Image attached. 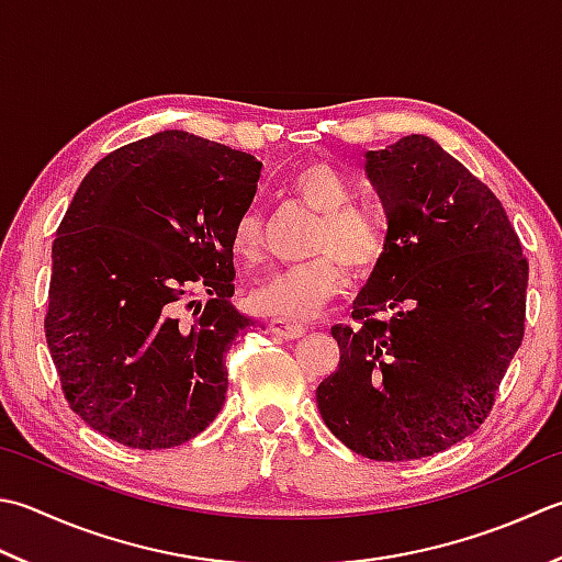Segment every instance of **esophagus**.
I'll use <instances>...</instances> for the list:
<instances>
[{
	"label": "esophagus",
	"mask_w": 562,
	"mask_h": 562,
	"mask_svg": "<svg viewBox=\"0 0 562 562\" xmlns=\"http://www.w3.org/2000/svg\"><path fill=\"white\" fill-rule=\"evenodd\" d=\"M270 334L292 340V338H302L306 334V328L302 324L288 322V318H272V322H270Z\"/></svg>",
	"instance_id": "34e87169"
}]
</instances>
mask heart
Masks as SVG:
<instances>
[{
    "instance_id": "heart-1",
    "label": "heart",
    "mask_w": 562,
    "mask_h": 562,
    "mask_svg": "<svg viewBox=\"0 0 562 562\" xmlns=\"http://www.w3.org/2000/svg\"><path fill=\"white\" fill-rule=\"evenodd\" d=\"M292 192L300 200L322 214V226L316 231L314 252L316 258L302 266L268 272L250 290V304L256 312L304 322L316 314L344 284L340 266L353 274H368L380 266L387 248L382 218L368 206L353 202V184L344 172L328 162H310L294 172L290 182ZM266 218L258 204L248 206L234 226V252L244 260H256L262 248Z\"/></svg>"
}]
</instances>
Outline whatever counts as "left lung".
Listing matches in <instances>:
<instances>
[{
  "label": "left lung",
  "mask_w": 562,
  "mask_h": 562,
  "mask_svg": "<svg viewBox=\"0 0 562 562\" xmlns=\"http://www.w3.org/2000/svg\"><path fill=\"white\" fill-rule=\"evenodd\" d=\"M387 248L336 324L324 424L370 460H419L475 434L524 338L529 262L502 202L434 138L366 153ZM384 313V317H378Z\"/></svg>",
  "instance_id": "8db88e82"
}]
</instances>
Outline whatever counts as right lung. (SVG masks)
I'll list each match as a JSON object with an SVG mask.
<instances>
[{
	"instance_id": "obj_1",
	"label": "right lung",
	"mask_w": 562,
	"mask_h": 562,
	"mask_svg": "<svg viewBox=\"0 0 562 562\" xmlns=\"http://www.w3.org/2000/svg\"><path fill=\"white\" fill-rule=\"evenodd\" d=\"M260 168L170 128L109 153L77 187L53 240L46 340L65 400L94 431L160 450L222 412L226 353L252 326L231 304V238Z\"/></svg>"
}]
</instances>
